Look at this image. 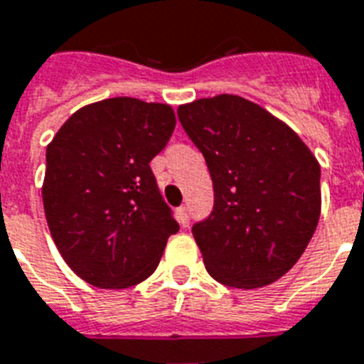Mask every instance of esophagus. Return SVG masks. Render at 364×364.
I'll return each mask as SVG.
<instances>
[{"instance_id": "obj_1", "label": "esophagus", "mask_w": 364, "mask_h": 364, "mask_svg": "<svg viewBox=\"0 0 364 364\" xmlns=\"http://www.w3.org/2000/svg\"><path fill=\"white\" fill-rule=\"evenodd\" d=\"M177 215H179V223H181L183 227H187L188 225V208L187 205H181V208L177 210Z\"/></svg>"}]
</instances>
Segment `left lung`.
Here are the masks:
<instances>
[{"label":"left lung","instance_id":"left-lung-1","mask_svg":"<svg viewBox=\"0 0 364 364\" xmlns=\"http://www.w3.org/2000/svg\"><path fill=\"white\" fill-rule=\"evenodd\" d=\"M177 117L213 181V211L193 227L205 270L236 289L277 282L319 223L317 159L293 128L242 96L194 100Z\"/></svg>","mask_w":364,"mask_h":364}]
</instances>
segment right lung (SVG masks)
Listing matches in <instances>:
<instances>
[{
  "label": "right lung",
  "instance_id": "right-lung-1",
  "mask_svg": "<svg viewBox=\"0 0 364 364\" xmlns=\"http://www.w3.org/2000/svg\"><path fill=\"white\" fill-rule=\"evenodd\" d=\"M173 128L168 104L122 96L77 109L47 145L48 230L68 266L94 287L147 279L179 230L149 166Z\"/></svg>",
  "mask_w": 364,
  "mask_h": 364
}]
</instances>
